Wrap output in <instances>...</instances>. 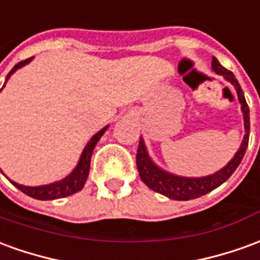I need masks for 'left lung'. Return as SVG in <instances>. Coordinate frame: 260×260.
Segmentation results:
<instances>
[{"instance_id": "left-lung-1", "label": "left lung", "mask_w": 260, "mask_h": 260, "mask_svg": "<svg viewBox=\"0 0 260 260\" xmlns=\"http://www.w3.org/2000/svg\"><path fill=\"white\" fill-rule=\"evenodd\" d=\"M211 67H213V71L215 74L222 75L230 84H233L235 91H237L238 101L241 104V110L244 113V140H242L241 147L235 152L233 159L224 168L220 169L218 172L209 175V176H203V178H186V176L169 174L167 171L159 168L150 158L148 152H147V148H145L144 140L140 137L139 150H137V156H136L140 178L154 192L161 193L164 196L174 199V200L198 199L200 196H203V194H207L211 190H214L215 187H218L220 185H222L234 174V171L238 168V165L241 164L245 155V151L248 148V141H249V108H248V104L245 101L244 92L241 89V85L238 84L235 75L230 70L222 67L215 57H213Z\"/></svg>"}]
</instances>
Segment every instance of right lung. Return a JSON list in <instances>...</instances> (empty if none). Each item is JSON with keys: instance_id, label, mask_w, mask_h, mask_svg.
Returning a JSON list of instances; mask_svg holds the SVG:
<instances>
[{"instance_id": "1", "label": "right lung", "mask_w": 260, "mask_h": 260, "mask_svg": "<svg viewBox=\"0 0 260 260\" xmlns=\"http://www.w3.org/2000/svg\"><path fill=\"white\" fill-rule=\"evenodd\" d=\"M33 57L27 58V60H23V61L18 62L15 67L12 68L9 71V74L7 75V80H9V77L15 73L18 68L23 67L30 62ZM4 88V86H3ZM1 88V91H3ZM108 126L104 127L102 130H99L95 136H92V139L88 141V144L85 145V148L82 151V154L80 156V161L77 164V167L74 168V171L71 174L66 176L64 179L57 180V182H53V183H49V185H42V186H23L16 183L14 180H9L12 185L18 187L21 192H23L27 196H30L33 199H38V200H54V199H61L67 198L70 194H74V193L80 192L81 189L85 185L86 179H88V174H89V165H91V156L92 151L95 148V145L99 141V139L104 136V133L106 132ZM3 172V171H1ZM4 174V172H3Z\"/></svg>"}]
</instances>
